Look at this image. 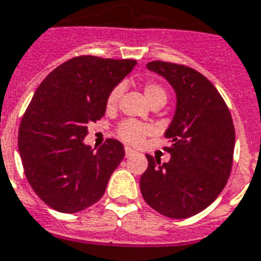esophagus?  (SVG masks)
Listing matches in <instances>:
<instances>
[{
  "instance_id": "obj_1",
  "label": "esophagus",
  "mask_w": 261,
  "mask_h": 261,
  "mask_svg": "<svg viewBox=\"0 0 261 261\" xmlns=\"http://www.w3.org/2000/svg\"><path fill=\"white\" fill-rule=\"evenodd\" d=\"M124 152H126V156L128 157V156H131L133 153H134V150H133L131 148H128V146H126V148H124Z\"/></svg>"
}]
</instances>
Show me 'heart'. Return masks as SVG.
I'll list each match as a JSON object with an SVG mask.
<instances>
[{
  "label": "heart",
  "mask_w": 261,
  "mask_h": 261,
  "mask_svg": "<svg viewBox=\"0 0 261 261\" xmlns=\"http://www.w3.org/2000/svg\"><path fill=\"white\" fill-rule=\"evenodd\" d=\"M120 87H116L111 91V94L108 95V99H107V107L108 109H113L117 105V101H119V97H120ZM144 94L146 97V99L149 101V104H153L156 101H167V93L166 90L163 89L162 86H159L156 83H146L144 87ZM152 133V128L146 124H141V123L135 122V120H126L123 122L120 126H119V130H117V134L119 137L126 141L128 144L138 145L141 144L146 135H149Z\"/></svg>",
  "instance_id": "heart-1"
}]
</instances>
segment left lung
I'll use <instances>...</instances> for the list:
<instances>
[{
    "label": "left lung",
    "instance_id": "8db88e82",
    "mask_svg": "<svg viewBox=\"0 0 261 261\" xmlns=\"http://www.w3.org/2000/svg\"><path fill=\"white\" fill-rule=\"evenodd\" d=\"M146 68L172 86L176 108L164 133L170 162L146 154L141 193L159 214L190 218L210 206L227 184L236 144L231 115L216 87L196 69L164 61H150Z\"/></svg>",
    "mask_w": 261,
    "mask_h": 261
}]
</instances>
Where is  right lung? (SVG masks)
<instances>
[{
  "label": "right lung",
  "instance_id": "obj_1",
  "mask_svg": "<svg viewBox=\"0 0 261 261\" xmlns=\"http://www.w3.org/2000/svg\"><path fill=\"white\" fill-rule=\"evenodd\" d=\"M135 60L75 57L59 65L35 91L19 128L25 178L45 204L64 214L86 210L104 196L124 157L122 142L91 149L87 124L105 115L111 91Z\"/></svg>",
  "mask_w": 261,
  "mask_h": 261
}]
</instances>
